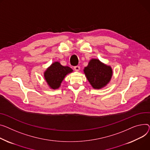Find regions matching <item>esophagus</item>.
<instances>
[{
  "instance_id": "34e87169",
  "label": "esophagus",
  "mask_w": 150,
  "mask_h": 150,
  "mask_svg": "<svg viewBox=\"0 0 150 150\" xmlns=\"http://www.w3.org/2000/svg\"><path fill=\"white\" fill-rule=\"evenodd\" d=\"M74 70L75 71H76V72H78L79 70H80V67L79 66H75L74 67Z\"/></svg>"
}]
</instances>
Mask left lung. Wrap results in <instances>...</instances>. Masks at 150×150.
<instances>
[{
    "instance_id": "8db88e82",
    "label": "left lung",
    "mask_w": 150,
    "mask_h": 150,
    "mask_svg": "<svg viewBox=\"0 0 150 150\" xmlns=\"http://www.w3.org/2000/svg\"><path fill=\"white\" fill-rule=\"evenodd\" d=\"M83 71L87 80L95 89H100L106 86L113 75L111 66L96 58L91 59Z\"/></svg>"
}]
</instances>
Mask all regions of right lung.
Wrapping results in <instances>:
<instances>
[{"label": "right lung", "instance_id": "obj_1", "mask_svg": "<svg viewBox=\"0 0 150 150\" xmlns=\"http://www.w3.org/2000/svg\"><path fill=\"white\" fill-rule=\"evenodd\" d=\"M72 72L73 70L71 67L63 66L59 62H55L46 69L44 72V78L49 87L55 90L60 87L65 76Z\"/></svg>", "mask_w": 150, "mask_h": 150}]
</instances>
